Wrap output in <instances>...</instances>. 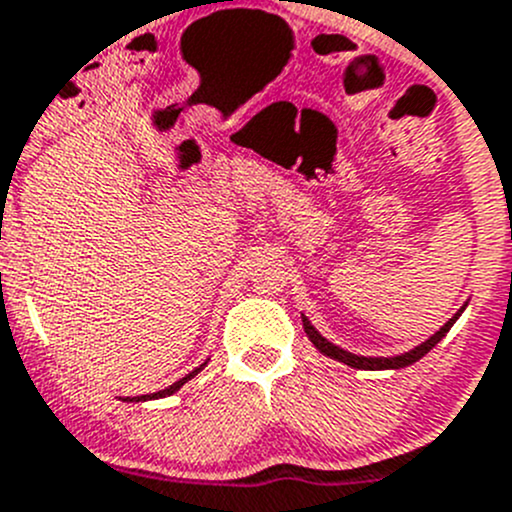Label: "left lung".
Listing matches in <instances>:
<instances>
[{
	"label": "left lung",
	"mask_w": 512,
	"mask_h": 512,
	"mask_svg": "<svg viewBox=\"0 0 512 512\" xmlns=\"http://www.w3.org/2000/svg\"><path fill=\"white\" fill-rule=\"evenodd\" d=\"M465 306H468V301H465L463 306L455 311V316L448 318V323H445V326H440L438 331L433 333V336L426 338L423 343H418V346L411 348V351L401 353V356H356V353L346 351V348L336 346V343H331L328 338H323L321 333L316 331V326H313V323L308 321L306 316H301V318H303V331H306L308 341H311L313 346H316L318 351L323 353V356L333 358V361L346 363V366H351V368H358V371H396V368H406V366H411V363L421 361V358L426 356L430 348L438 346V343L443 341L445 333H448L450 328H453V323L458 321L460 313L465 311Z\"/></svg>",
	"instance_id": "obj_1"
}]
</instances>
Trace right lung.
<instances>
[{
  "mask_svg": "<svg viewBox=\"0 0 512 512\" xmlns=\"http://www.w3.org/2000/svg\"><path fill=\"white\" fill-rule=\"evenodd\" d=\"M204 366H206V363H201V366H199V368H194V371H191V373H186V376H184V378H179V381H176V383H171V386H169V388H164V391H156V393H146V396H134V398H121V401H131V403H139V401H156V398H166V396H174V393H176V391H179V388H181V386H184V383H186V381H191V378H194V376H196V373H201V371H204Z\"/></svg>",
  "mask_w": 512,
  "mask_h": 512,
  "instance_id": "obj_1",
  "label": "right lung"
}]
</instances>
